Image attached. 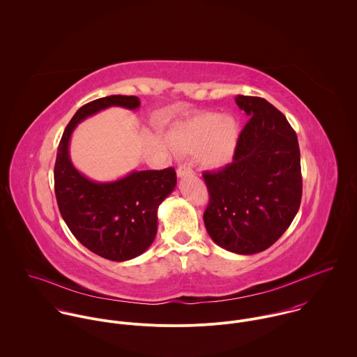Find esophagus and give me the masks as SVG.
Here are the masks:
<instances>
[{"label": "esophagus", "instance_id": "34e87169", "mask_svg": "<svg viewBox=\"0 0 357 357\" xmlns=\"http://www.w3.org/2000/svg\"><path fill=\"white\" fill-rule=\"evenodd\" d=\"M192 173H194V170H192L190 166H187V165H181V166H178V169H177V176H178V177L191 176Z\"/></svg>", "mask_w": 357, "mask_h": 357}]
</instances>
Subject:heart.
<instances>
[{
	"label": "heart",
	"instance_id": "obj_1",
	"mask_svg": "<svg viewBox=\"0 0 357 357\" xmlns=\"http://www.w3.org/2000/svg\"><path fill=\"white\" fill-rule=\"evenodd\" d=\"M239 139L236 121L208 112L191 119L172 132V146L178 153H197L206 167H220L228 163Z\"/></svg>",
	"mask_w": 357,
	"mask_h": 357
}]
</instances>
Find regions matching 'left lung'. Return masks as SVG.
I'll use <instances>...</instances> for the list:
<instances>
[{
	"mask_svg": "<svg viewBox=\"0 0 357 357\" xmlns=\"http://www.w3.org/2000/svg\"><path fill=\"white\" fill-rule=\"evenodd\" d=\"M250 116L239 135L234 160L204 173L208 190L204 227L220 248L255 255L290 227L303 197L298 139L286 116L265 99L236 96Z\"/></svg>",
	"mask_w": 357,
	"mask_h": 357,
	"instance_id": "8db88e82",
	"label": "left lung"
}]
</instances>
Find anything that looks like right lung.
I'll return each mask as SVG.
<instances>
[{
	"label": "right lung",
	"mask_w": 357,
	"mask_h": 357,
	"mask_svg": "<svg viewBox=\"0 0 357 357\" xmlns=\"http://www.w3.org/2000/svg\"><path fill=\"white\" fill-rule=\"evenodd\" d=\"M139 105V98L121 95L82 105L61 136L54 163V194L64 222L92 253L118 262L139 257L153 245L158 207L173 192L176 172L135 170L119 180L98 183L75 169L68 146L77 125L88 116L108 107Z\"/></svg>",
	"instance_id": "obj_1"
}]
</instances>
